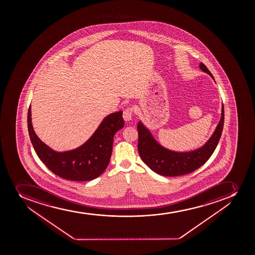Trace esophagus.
I'll use <instances>...</instances> for the list:
<instances>
[{
    "label": "esophagus",
    "instance_id": "34e87169",
    "mask_svg": "<svg viewBox=\"0 0 255 255\" xmlns=\"http://www.w3.org/2000/svg\"><path fill=\"white\" fill-rule=\"evenodd\" d=\"M132 113H133V111H132L131 108L126 109V110H125L123 112L124 120H125L126 121H131Z\"/></svg>",
    "mask_w": 255,
    "mask_h": 255
}]
</instances>
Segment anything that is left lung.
<instances>
[{
	"label": "left lung",
	"instance_id": "8db88e82",
	"mask_svg": "<svg viewBox=\"0 0 255 255\" xmlns=\"http://www.w3.org/2000/svg\"><path fill=\"white\" fill-rule=\"evenodd\" d=\"M199 68L214 79L205 65L200 63ZM224 122L225 111L222 106L220 122L208 141L194 150L179 152L162 146L154 139L146 126L139 121L137 125L139 133L138 151L144 164L156 174L172 177L189 174L202 166L215 151L222 134Z\"/></svg>",
	"mask_w": 255,
	"mask_h": 255
}]
</instances>
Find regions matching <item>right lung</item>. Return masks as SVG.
<instances>
[{"mask_svg": "<svg viewBox=\"0 0 255 255\" xmlns=\"http://www.w3.org/2000/svg\"><path fill=\"white\" fill-rule=\"evenodd\" d=\"M28 110V131L33 148L40 160L51 171L63 179L89 181L100 176L108 166L114 135L124 127L123 111L110 114L101 121L87 141L76 149L58 152L51 149L36 135Z\"/></svg>", "mask_w": 255, "mask_h": 255, "instance_id": "right-lung-1", "label": "right lung"}]
</instances>
